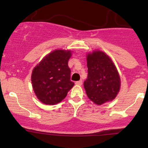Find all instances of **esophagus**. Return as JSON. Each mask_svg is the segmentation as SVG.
<instances>
[{
    "label": "esophagus",
    "mask_w": 148,
    "mask_h": 148,
    "mask_svg": "<svg viewBox=\"0 0 148 148\" xmlns=\"http://www.w3.org/2000/svg\"><path fill=\"white\" fill-rule=\"evenodd\" d=\"M82 84H83L82 80H80V81H76V82H75V84L78 85V86H81V85H82Z\"/></svg>",
    "instance_id": "1"
}]
</instances>
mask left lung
<instances>
[{"mask_svg":"<svg viewBox=\"0 0 148 148\" xmlns=\"http://www.w3.org/2000/svg\"><path fill=\"white\" fill-rule=\"evenodd\" d=\"M88 78L84 88L90 99L98 105L114 99L120 88V79L109 57L100 51L87 56Z\"/></svg>","mask_w":148,"mask_h":148,"instance_id":"1","label":"left lung"}]
</instances>
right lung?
I'll use <instances>...</instances> for the list:
<instances>
[{
  "label": "right lung",
  "instance_id": "1",
  "mask_svg": "<svg viewBox=\"0 0 148 148\" xmlns=\"http://www.w3.org/2000/svg\"><path fill=\"white\" fill-rule=\"evenodd\" d=\"M70 57V51L56 50L34 68L31 76L33 90L42 103L54 105L60 102L74 86L68 66Z\"/></svg>",
  "mask_w": 148,
  "mask_h": 148
}]
</instances>
